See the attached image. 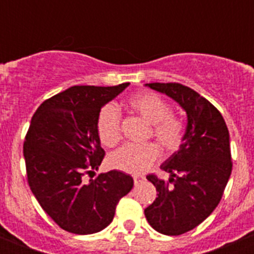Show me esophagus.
I'll list each match as a JSON object with an SVG mask.
<instances>
[{
  "label": "esophagus",
  "instance_id": "34e87169",
  "mask_svg": "<svg viewBox=\"0 0 254 254\" xmlns=\"http://www.w3.org/2000/svg\"><path fill=\"white\" fill-rule=\"evenodd\" d=\"M143 177H140V176H134L133 177V183H134V186H138L141 183V182L143 181Z\"/></svg>",
  "mask_w": 254,
  "mask_h": 254
}]
</instances>
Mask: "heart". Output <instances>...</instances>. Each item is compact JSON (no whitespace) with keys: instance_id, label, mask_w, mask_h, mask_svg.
Returning <instances> with one entry per match:
<instances>
[{"instance_id":"obj_1","label":"heart","mask_w":254,"mask_h":254,"mask_svg":"<svg viewBox=\"0 0 254 254\" xmlns=\"http://www.w3.org/2000/svg\"><path fill=\"white\" fill-rule=\"evenodd\" d=\"M127 107L133 113L151 123L150 134L167 151H174L181 146L185 136V123L170 113V105L161 96L152 93L134 94L127 100ZM96 131L100 142L107 147H114L121 141L120 113L113 105L102 108L96 121ZM160 151L155 143L127 145L109 156V165L116 170L128 174H142L158 160Z\"/></svg>"}]
</instances>
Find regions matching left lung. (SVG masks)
<instances>
[{
  "label": "left lung",
  "instance_id": "left-lung-1",
  "mask_svg": "<svg viewBox=\"0 0 254 254\" xmlns=\"http://www.w3.org/2000/svg\"><path fill=\"white\" fill-rule=\"evenodd\" d=\"M146 86L176 100L187 114L183 142L160 165L169 181L146 177L158 190L145 208L147 221L161 234L181 235L210 216L223 197L233 167L229 131L221 113L190 87L177 82Z\"/></svg>",
  "mask_w": 254,
  "mask_h": 254
}]
</instances>
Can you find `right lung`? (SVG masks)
I'll use <instances>...</instances> for the list:
<instances>
[{
    "instance_id": "right-lung-1",
    "label": "right lung",
    "mask_w": 254,
    "mask_h": 254,
    "mask_svg": "<svg viewBox=\"0 0 254 254\" xmlns=\"http://www.w3.org/2000/svg\"><path fill=\"white\" fill-rule=\"evenodd\" d=\"M128 85L69 87L42 103L31 118L24 142L29 187L66 232L85 235L107 228L133 187L132 177L120 170L84 181L105 155L96 131L100 109Z\"/></svg>"
}]
</instances>
